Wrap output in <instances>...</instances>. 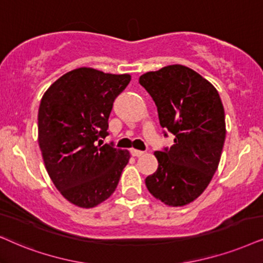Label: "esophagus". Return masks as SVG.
<instances>
[{
	"label": "esophagus",
	"instance_id": "1",
	"mask_svg": "<svg viewBox=\"0 0 263 263\" xmlns=\"http://www.w3.org/2000/svg\"><path fill=\"white\" fill-rule=\"evenodd\" d=\"M131 154L134 156H142L143 154H144V152L137 151V149H131Z\"/></svg>",
	"mask_w": 263,
	"mask_h": 263
}]
</instances>
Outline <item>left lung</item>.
<instances>
[{
    "mask_svg": "<svg viewBox=\"0 0 263 263\" xmlns=\"http://www.w3.org/2000/svg\"><path fill=\"white\" fill-rule=\"evenodd\" d=\"M158 108L170 148L154 155L159 166L145 178L151 194L168 206L195 200L217 170L226 138L224 109L217 89L184 65H168L139 78Z\"/></svg>",
    "mask_w": 263,
    "mask_h": 263,
    "instance_id": "8db88e82",
    "label": "left lung"
}]
</instances>
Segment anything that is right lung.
<instances>
[{"label": "right lung", "instance_id": "right-lung-1", "mask_svg": "<svg viewBox=\"0 0 263 263\" xmlns=\"http://www.w3.org/2000/svg\"><path fill=\"white\" fill-rule=\"evenodd\" d=\"M131 81L79 68L53 82L39 108V144L46 170L66 200L95 208L110 197L129 160L127 151L103 144L112 104Z\"/></svg>", "mask_w": 263, "mask_h": 263}]
</instances>
